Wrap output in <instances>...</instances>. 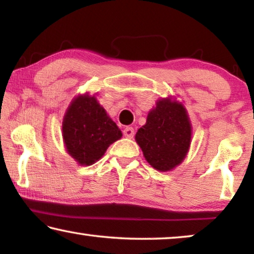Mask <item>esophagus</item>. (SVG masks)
<instances>
[{
    "label": "esophagus",
    "mask_w": 254,
    "mask_h": 254,
    "mask_svg": "<svg viewBox=\"0 0 254 254\" xmlns=\"http://www.w3.org/2000/svg\"><path fill=\"white\" fill-rule=\"evenodd\" d=\"M134 128H131V127H126L124 129V135H125V137H128V138H133V136H134Z\"/></svg>",
    "instance_id": "esophagus-1"
}]
</instances>
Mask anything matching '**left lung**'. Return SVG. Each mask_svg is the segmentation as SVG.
<instances>
[{
    "instance_id": "8db88e82",
    "label": "left lung",
    "mask_w": 254,
    "mask_h": 254,
    "mask_svg": "<svg viewBox=\"0 0 254 254\" xmlns=\"http://www.w3.org/2000/svg\"><path fill=\"white\" fill-rule=\"evenodd\" d=\"M192 125L183 103L175 97L156 102L149 111L147 123L137 130L135 141L152 168L171 171L182 164L190 147Z\"/></svg>"
}]
</instances>
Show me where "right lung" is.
I'll list each match as a JSON object with an SVG mask.
<instances>
[{"label":"right lung","instance_id":"add662e5","mask_svg":"<svg viewBox=\"0 0 254 254\" xmlns=\"http://www.w3.org/2000/svg\"><path fill=\"white\" fill-rule=\"evenodd\" d=\"M123 133L95 95L76 96L62 121L65 150L79 165H91L100 159Z\"/></svg>","mask_w":254,"mask_h":254}]
</instances>
